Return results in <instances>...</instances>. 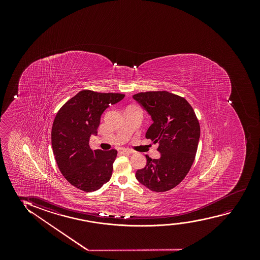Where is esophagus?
<instances>
[{"mask_svg":"<svg viewBox=\"0 0 260 260\" xmlns=\"http://www.w3.org/2000/svg\"><path fill=\"white\" fill-rule=\"evenodd\" d=\"M121 153H122V154H124V155H129V154L132 153V151H131V150L126 149V148H124V149L121 150Z\"/></svg>","mask_w":260,"mask_h":260,"instance_id":"1","label":"esophagus"}]
</instances>
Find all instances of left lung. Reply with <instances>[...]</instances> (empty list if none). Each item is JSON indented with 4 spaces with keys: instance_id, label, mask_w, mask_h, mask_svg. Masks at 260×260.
Here are the masks:
<instances>
[{
    "instance_id": "1",
    "label": "left lung",
    "mask_w": 260,
    "mask_h": 260,
    "mask_svg": "<svg viewBox=\"0 0 260 260\" xmlns=\"http://www.w3.org/2000/svg\"><path fill=\"white\" fill-rule=\"evenodd\" d=\"M133 99L148 113L153 123L146 139L158 143L159 159L146 157L136 178L151 191L166 192L185 178L192 167L199 143V121L191 105L168 91H147Z\"/></svg>"
}]
</instances>
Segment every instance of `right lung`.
I'll list each match as a JSON object with an SVG mask.
<instances>
[{
  "instance_id": "1",
  "label": "right lung",
  "mask_w": 260,
  "mask_h": 260,
  "mask_svg": "<svg viewBox=\"0 0 260 260\" xmlns=\"http://www.w3.org/2000/svg\"><path fill=\"white\" fill-rule=\"evenodd\" d=\"M124 96L84 89L68 100L54 119L51 145L57 167L80 190L96 191L111 178L117 151H92L89 138L96 135L104 111Z\"/></svg>"
}]
</instances>
